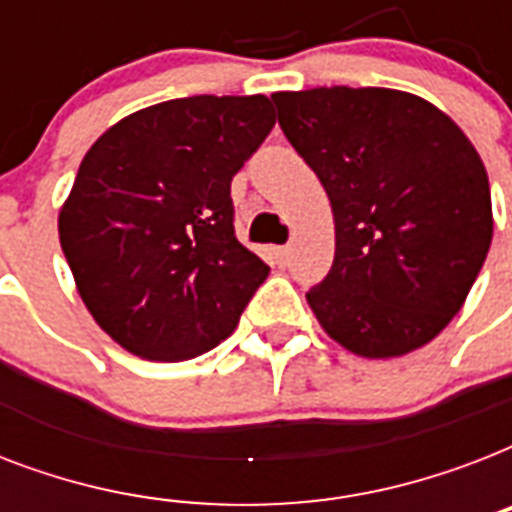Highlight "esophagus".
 Masks as SVG:
<instances>
[{
	"mask_svg": "<svg viewBox=\"0 0 512 512\" xmlns=\"http://www.w3.org/2000/svg\"><path fill=\"white\" fill-rule=\"evenodd\" d=\"M289 255H292V249L289 247H273V263L276 265H287Z\"/></svg>",
	"mask_w": 512,
	"mask_h": 512,
	"instance_id": "esophagus-1",
	"label": "esophagus"
}]
</instances>
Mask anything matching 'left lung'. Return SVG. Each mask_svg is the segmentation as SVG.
<instances>
[{"label": "left lung", "mask_w": 512, "mask_h": 512, "mask_svg": "<svg viewBox=\"0 0 512 512\" xmlns=\"http://www.w3.org/2000/svg\"><path fill=\"white\" fill-rule=\"evenodd\" d=\"M279 124L335 217V263L305 300L364 358L428 345L460 313L492 244L476 146L420 95L385 87L273 92Z\"/></svg>", "instance_id": "left-lung-1"}]
</instances>
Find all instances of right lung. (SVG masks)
Segmentation results:
<instances>
[{"mask_svg":"<svg viewBox=\"0 0 512 512\" xmlns=\"http://www.w3.org/2000/svg\"><path fill=\"white\" fill-rule=\"evenodd\" d=\"M265 95H193L124 116L79 164L58 215L76 292L148 361L231 335L268 265L233 236L231 180L273 130Z\"/></svg>","mask_w":512,"mask_h":512,"instance_id":"add662e5","label":"right lung"}]
</instances>
